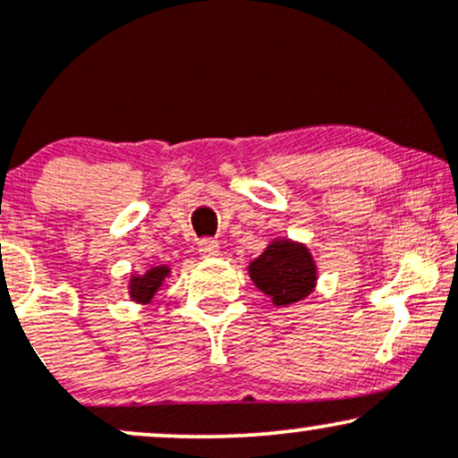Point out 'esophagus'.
<instances>
[{
  "label": "esophagus",
  "mask_w": 458,
  "mask_h": 458,
  "mask_svg": "<svg viewBox=\"0 0 458 458\" xmlns=\"http://www.w3.org/2000/svg\"><path fill=\"white\" fill-rule=\"evenodd\" d=\"M198 251L204 256V259H215V256H219V243L217 241L204 239V241H199Z\"/></svg>",
  "instance_id": "1"
}]
</instances>
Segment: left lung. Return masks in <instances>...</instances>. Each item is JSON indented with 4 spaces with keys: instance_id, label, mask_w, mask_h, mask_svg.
Segmentation results:
<instances>
[{
    "instance_id": "left-lung-1",
    "label": "left lung",
    "mask_w": 458,
    "mask_h": 458,
    "mask_svg": "<svg viewBox=\"0 0 458 458\" xmlns=\"http://www.w3.org/2000/svg\"><path fill=\"white\" fill-rule=\"evenodd\" d=\"M250 280L273 306L286 308L312 295L318 282V267L306 243L277 236L259 259L247 265Z\"/></svg>"
}]
</instances>
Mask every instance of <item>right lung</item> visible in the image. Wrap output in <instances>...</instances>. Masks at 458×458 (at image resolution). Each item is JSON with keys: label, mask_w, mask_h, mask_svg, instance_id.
<instances>
[{"label": "right lung", "mask_w": 458, "mask_h": 458, "mask_svg": "<svg viewBox=\"0 0 458 458\" xmlns=\"http://www.w3.org/2000/svg\"><path fill=\"white\" fill-rule=\"evenodd\" d=\"M172 269L167 265L150 267L144 273H133L129 277V297L131 301L140 303V306H148L155 299L157 293L161 291V286L170 277Z\"/></svg>", "instance_id": "right-lung-1"}]
</instances>
